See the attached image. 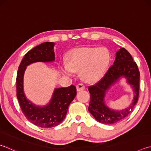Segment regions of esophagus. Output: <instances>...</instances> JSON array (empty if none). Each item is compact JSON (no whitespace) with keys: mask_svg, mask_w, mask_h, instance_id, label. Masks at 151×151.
Wrapping results in <instances>:
<instances>
[{"mask_svg":"<svg viewBox=\"0 0 151 151\" xmlns=\"http://www.w3.org/2000/svg\"><path fill=\"white\" fill-rule=\"evenodd\" d=\"M85 89V86L83 83H79L78 84L76 85V90L77 91H82Z\"/></svg>","mask_w":151,"mask_h":151,"instance_id":"obj_1","label":"esophagus"}]
</instances>
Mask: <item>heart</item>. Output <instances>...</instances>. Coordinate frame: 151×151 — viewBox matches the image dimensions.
Returning a JSON list of instances; mask_svg holds the SVG:
<instances>
[{
    "mask_svg": "<svg viewBox=\"0 0 151 151\" xmlns=\"http://www.w3.org/2000/svg\"><path fill=\"white\" fill-rule=\"evenodd\" d=\"M67 65L61 67V73L71 76L80 70V76L86 83H95L103 77L110 62V54L105 47L74 49L67 55Z\"/></svg>",
    "mask_w": 151,
    "mask_h": 151,
    "instance_id": "b5f03b06",
    "label": "heart"
}]
</instances>
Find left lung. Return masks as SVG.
<instances>
[{
	"mask_svg": "<svg viewBox=\"0 0 151 151\" xmlns=\"http://www.w3.org/2000/svg\"><path fill=\"white\" fill-rule=\"evenodd\" d=\"M125 77L132 86L134 93L132 103L127 109L122 111L109 109L104 103L106 91L120 77ZM139 73L137 65L133 61L131 54L125 48H121L116 53L114 65L100 81L88 86L90 100L88 111L98 122L104 124H114L122 121L129 114L137 102L139 93Z\"/></svg>",
	"mask_w": 151,
	"mask_h": 151,
	"instance_id": "8db88e82",
	"label": "left lung"
}]
</instances>
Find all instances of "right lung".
Instances as JSON below:
<instances>
[{"label": "right lung", "mask_w": 151, "mask_h": 151, "mask_svg": "<svg viewBox=\"0 0 151 151\" xmlns=\"http://www.w3.org/2000/svg\"><path fill=\"white\" fill-rule=\"evenodd\" d=\"M55 43L45 42L27 53L18 67L16 76V96L22 111L29 122L43 128L55 127L63 121L71 102L76 95L74 85L54 90L50 102L43 107L35 106L27 99L23 89V78L26 67L35 62H53Z\"/></svg>", "instance_id": "1"}]
</instances>
